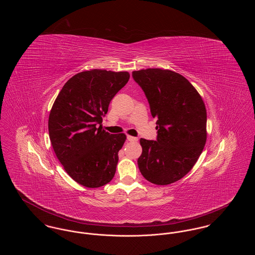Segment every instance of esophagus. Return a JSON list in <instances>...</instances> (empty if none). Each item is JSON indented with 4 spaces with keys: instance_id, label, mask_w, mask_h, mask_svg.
I'll return each mask as SVG.
<instances>
[{
    "instance_id": "34e87169",
    "label": "esophagus",
    "mask_w": 255,
    "mask_h": 255,
    "mask_svg": "<svg viewBox=\"0 0 255 255\" xmlns=\"http://www.w3.org/2000/svg\"><path fill=\"white\" fill-rule=\"evenodd\" d=\"M127 139L129 141H136L137 137H134V136H132V135H127Z\"/></svg>"
}]
</instances>
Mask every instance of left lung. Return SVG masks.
Returning <instances> with one entry per match:
<instances>
[{
  "instance_id": "8db88e82",
  "label": "left lung",
  "mask_w": 255,
  "mask_h": 255,
  "mask_svg": "<svg viewBox=\"0 0 255 255\" xmlns=\"http://www.w3.org/2000/svg\"><path fill=\"white\" fill-rule=\"evenodd\" d=\"M132 75L145 94L158 130L157 140L140 138L139 171L158 185L177 182L192 169L206 145L205 103L180 73L146 69Z\"/></svg>"
}]
</instances>
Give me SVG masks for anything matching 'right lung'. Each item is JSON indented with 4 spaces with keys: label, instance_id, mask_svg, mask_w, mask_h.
Returning a JSON list of instances; mask_svg holds the SVG:
<instances>
[{
    "label": "right lung",
    "instance_id": "right-lung-1",
    "mask_svg": "<svg viewBox=\"0 0 255 255\" xmlns=\"http://www.w3.org/2000/svg\"><path fill=\"white\" fill-rule=\"evenodd\" d=\"M129 78L127 72L97 69L77 73L63 86L50 110L54 153L70 177L83 186L100 187L115 176L126 135L106 132L101 123L111 100Z\"/></svg>",
    "mask_w": 255,
    "mask_h": 255
}]
</instances>
